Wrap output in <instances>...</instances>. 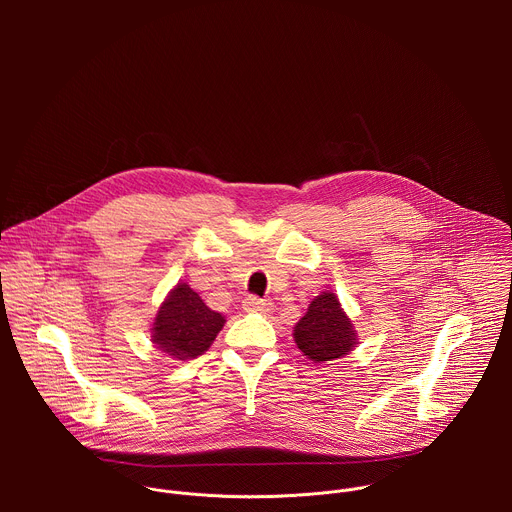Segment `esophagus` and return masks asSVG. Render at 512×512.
<instances>
[{"label": "esophagus", "instance_id": "esophagus-1", "mask_svg": "<svg viewBox=\"0 0 512 512\" xmlns=\"http://www.w3.org/2000/svg\"><path fill=\"white\" fill-rule=\"evenodd\" d=\"M243 310L245 312H265V310H269V302L259 300L255 296H249V298L243 300Z\"/></svg>", "mask_w": 512, "mask_h": 512}]
</instances>
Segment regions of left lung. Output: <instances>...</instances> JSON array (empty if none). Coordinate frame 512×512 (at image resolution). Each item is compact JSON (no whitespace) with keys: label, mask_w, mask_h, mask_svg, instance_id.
<instances>
[{"label":"left lung","mask_w":512,"mask_h":512,"mask_svg":"<svg viewBox=\"0 0 512 512\" xmlns=\"http://www.w3.org/2000/svg\"><path fill=\"white\" fill-rule=\"evenodd\" d=\"M298 348L314 362H328L348 354L356 344V330L332 291H322L294 328Z\"/></svg>","instance_id":"left-lung-1"}]
</instances>
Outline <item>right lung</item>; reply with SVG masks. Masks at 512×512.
<instances>
[{
    "label": "right lung",
    "mask_w": 512,
    "mask_h": 512,
    "mask_svg": "<svg viewBox=\"0 0 512 512\" xmlns=\"http://www.w3.org/2000/svg\"><path fill=\"white\" fill-rule=\"evenodd\" d=\"M223 326L221 314L210 310L190 285L178 283L156 314L152 342L168 356L188 360L208 350Z\"/></svg>",
    "instance_id": "right-lung-1"
}]
</instances>
